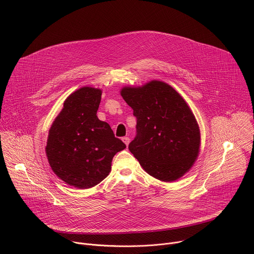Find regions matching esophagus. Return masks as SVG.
<instances>
[{
  "label": "esophagus",
  "instance_id": "34e87169",
  "mask_svg": "<svg viewBox=\"0 0 254 254\" xmlns=\"http://www.w3.org/2000/svg\"><path fill=\"white\" fill-rule=\"evenodd\" d=\"M123 141L127 144V146H128V143H129V141H130V139H129V137H127V136H125V137H123Z\"/></svg>",
  "mask_w": 254,
  "mask_h": 254
}]
</instances>
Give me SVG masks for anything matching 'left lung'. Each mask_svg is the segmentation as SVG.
Masks as SVG:
<instances>
[{
    "mask_svg": "<svg viewBox=\"0 0 254 254\" xmlns=\"http://www.w3.org/2000/svg\"><path fill=\"white\" fill-rule=\"evenodd\" d=\"M121 94L136 118V135L128 150L143 170L163 182L184 176L199 155L201 138L184 98L159 80L124 87Z\"/></svg>",
    "mask_w": 254,
    "mask_h": 254,
    "instance_id": "8db88e82",
    "label": "left lung"
}]
</instances>
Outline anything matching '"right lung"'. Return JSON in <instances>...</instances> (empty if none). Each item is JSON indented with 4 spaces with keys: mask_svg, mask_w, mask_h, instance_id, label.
Listing matches in <instances>:
<instances>
[{
    "mask_svg": "<svg viewBox=\"0 0 254 254\" xmlns=\"http://www.w3.org/2000/svg\"><path fill=\"white\" fill-rule=\"evenodd\" d=\"M101 90L84 86L71 93L53 122L46 155L52 171L78 189L91 188L107 177L113 158L126 149L111 126L96 113Z\"/></svg>",
    "mask_w": 254,
    "mask_h": 254,
    "instance_id": "right-lung-1",
    "label": "right lung"
}]
</instances>
